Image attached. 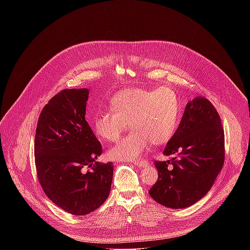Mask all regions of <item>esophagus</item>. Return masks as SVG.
I'll use <instances>...</instances> for the list:
<instances>
[{
	"label": "esophagus",
	"mask_w": 250,
	"mask_h": 250,
	"mask_svg": "<svg viewBox=\"0 0 250 250\" xmlns=\"http://www.w3.org/2000/svg\"><path fill=\"white\" fill-rule=\"evenodd\" d=\"M132 162H133V164H134V165H136V166H140V167L147 165V161H146V159H138V160H134V161H132Z\"/></svg>",
	"instance_id": "esophagus-1"
}]
</instances>
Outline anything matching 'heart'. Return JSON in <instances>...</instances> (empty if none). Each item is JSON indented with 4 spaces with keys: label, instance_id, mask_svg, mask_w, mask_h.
I'll return each mask as SVG.
<instances>
[{
    "label": "heart",
    "instance_id": "b5f03b06",
    "mask_svg": "<svg viewBox=\"0 0 250 250\" xmlns=\"http://www.w3.org/2000/svg\"><path fill=\"white\" fill-rule=\"evenodd\" d=\"M111 108L94 121L95 132L102 139L115 142L128 128V124L133 128L109 151L113 159L137 158L149 140L155 146L165 144L173 137L180 123L179 99L168 87L125 90L112 100Z\"/></svg>",
    "mask_w": 250,
    "mask_h": 250
}]
</instances>
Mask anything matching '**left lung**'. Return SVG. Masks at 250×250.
Segmentation results:
<instances>
[{"label": "left lung", "mask_w": 250, "mask_h": 250, "mask_svg": "<svg viewBox=\"0 0 250 250\" xmlns=\"http://www.w3.org/2000/svg\"><path fill=\"white\" fill-rule=\"evenodd\" d=\"M225 132L218 111L206 98L189 102L182 120L163 153L155 160L158 179L149 189L157 203L184 208L202 199L210 189L225 162Z\"/></svg>", "instance_id": "8db88e82"}]
</instances>
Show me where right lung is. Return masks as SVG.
Wrapping results in <instances>:
<instances>
[{
	"instance_id": "obj_1",
	"label": "right lung",
	"mask_w": 250,
	"mask_h": 250,
	"mask_svg": "<svg viewBox=\"0 0 250 250\" xmlns=\"http://www.w3.org/2000/svg\"><path fill=\"white\" fill-rule=\"evenodd\" d=\"M88 89H65L43 106L34 139L38 179L60 208L85 216L108 198L113 162L96 159L102 146L85 120Z\"/></svg>"
}]
</instances>
